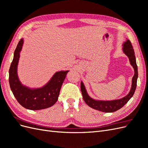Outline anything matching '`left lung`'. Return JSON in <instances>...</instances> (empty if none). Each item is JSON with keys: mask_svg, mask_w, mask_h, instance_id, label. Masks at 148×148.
<instances>
[{"mask_svg": "<svg viewBox=\"0 0 148 148\" xmlns=\"http://www.w3.org/2000/svg\"><path fill=\"white\" fill-rule=\"evenodd\" d=\"M123 51L129 58L130 64L135 70V75L132 78V84L128 95L122 99L114 101H97L89 96L83 82H81V91L84 102L91 108L104 112H113L122 108L131 99L136 90L137 78L138 77V67L136 62L135 52L130 40H127L123 44Z\"/></svg>", "mask_w": 148, "mask_h": 148, "instance_id": "8db88e82", "label": "left lung"}]
</instances>
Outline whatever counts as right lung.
Masks as SVG:
<instances>
[{
	"mask_svg": "<svg viewBox=\"0 0 148 148\" xmlns=\"http://www.w3.org/2000/svg\"><path fill=\"white\" fill-rule=\"evenodd\" d=\"M23 44L21 39L14 52L9 69V83L11 90L19 104L29 110H41L53 106L58 100L62 85L69 71H57L45 86L31 89L21 83L17 75L20 52Z\"/></svg>",
	"mask_w": 148,
	"mask_h": 148,
	"instance_id": "add662e5",
	"label": "right lung"
}]
</instances>
